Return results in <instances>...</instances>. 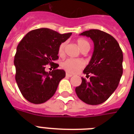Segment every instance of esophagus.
Instances as JSON below:
<instances>
[{
  "label": "esophagus",
  "instance_id": "esophagus-1",
  "mask_svg": "<svg viewBox=\"0 0 134 134\" xmlns=\"http://www.w3.org/2000/svg\"><path fill=\"white\" fill-rule=\"evenodd\" d=\"M66 76H68V77H71V76H72L73 75H72L71 74L67 72V73H66Z\"/></svg>",
  "mask_w": 134,
  "mask_h": 134
}]
</instances>
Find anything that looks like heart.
<instances>
[{
  "label": "heart",
  "instance_id": "obj_1",
  "mask_svg": "<svg viewBox=\"0 0 134 134\" xmlns=\"http://www.w3.org/2000/svg\"><path fill=\"white\" fill-rule=\"evenodd\" d=\"M78 46L81 51L84 50H90V44L89 42L83 38H79L76 40ZM66 47V42L61 43L58 47V53L60 55H63L65 53V49ZM61 66L63 69L70 73H74L82 67H83L84 63L81 60H75V59H67L65 61H63Z\"/></svg>",
  "mask_w": 134,
  "mask_h": 134
}]
</instances>
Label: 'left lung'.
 Returning a JSON list of instances; mask_svg holds the SVG:
<instances>
[{
	"mask_svg": "<svg viewBox=\"0 0 134 134\" xmlns=\"http://www.w3.org/2000/svg\"><path fill=\"white\" fill-rule=\"evenodd\" d=\"M80 35L93 41L94 51L83 70L89 81L81 78L76 93L86 104L98 105L106 102L118 86L123 72L122 51L116 40L104 31L92 29Z\"/></svg>",
	"mask_w": 134,
	"mask_h": 134,
	"instance_id": "1",
	"label": "left lung"
}]
</instances>
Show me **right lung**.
<instances>
[{
    "label": "right lung",
    "instance_id": "right-lung-1",
    "mask_svg": "<svg viewBox=\"0 0 134 134\" xmlns=\"http://www.w3.org/2000/svg\"><path fill=\"white\" fill-rule=\"evenodd\" d=\"M71 32L60 34L48 28L31 30L16 48L14 64L15 79L22 95L30 103L42 104L51 98L61 80L65 77L63 69H55L58 47L71 36ZM49 64L52 72L45 71Z\"/></svg>",
    "mask_w": 134,
    "mask_h": 134
}]
</instances>
